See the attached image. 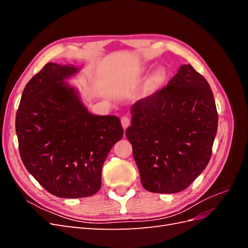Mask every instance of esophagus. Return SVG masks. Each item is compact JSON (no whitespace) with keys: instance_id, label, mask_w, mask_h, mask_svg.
<instances>
[{"instance_id":"1","label":"esophagus","mask_w":248,"mask_h":248,"mask_svg":"<svg viewBox=\"0 0 248 248\" xmlns=\"http://www.w3.org/2000/svg\"><path fill=\"white\" fill-rule=\"evenodd\" d=\"M121 123H122L123 128H124V129H126L127 127H128V126H129V124H130V119H129L128 117L124 116V117H122V119H121Z\"/></svg>"}]
</instances>
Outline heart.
<instances>
[{
  "label": "heart",
  "instance_id": "heart-1",
  "mask_svg": "<svg viewBox=\"0 0 248 248\" xmlns=\"http://www.w3.org/2000/svg\"><path fill=\"white\" fill-rule=\"evenodd\" d=\"M147 71V67H144V68H141L140 73L142 74ZM168 78V73L167 70L163 68V67H158V68H156L151 76H150L148 82H147V88L149 91H154L157 88H159L164 81H166Z\"/></svg>",
  "mask_w": 248,
  "mask_h": 248
}]
</instances>
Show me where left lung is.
Masks as SVG:
<instances>
[{
  "instance_id": "8db88e82",
  "label": "left lung",
  "mask_w": 248,
  "mask_h": 248,
  "mask_svg": "<svg viewBox=\"0 0 248 248\" xmlns=\"http://www.w3.org/2000/svg\"><path fill=\"white\" fill-rule=\"evenodd\" d=\"M126 138L148 191L176 193L205 170L217 132L215 100L208 81L190 64L167 87L131 107Z\"/></svg>"
}]
</instances>
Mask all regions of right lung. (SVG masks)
Instances as JSON below:
<instances>
[{
  "instance_id": "right-lung-1",
  "label": "right lung",
  "mask_w": 248,
  "mask_h": 248,
  "mask_svg": "<svg viewBox=\"0 0 248 248\" xmlns=\"http://www.w3.org/2000/svg\"><path fill=\"white\" fill-rule=\"evenodd\" d=\"M78 70L47 63L27 84L16 119L26 169L48 192L64 199L100 189L103 163L123 137L118 117L91 114L66 81Z\"/></svg>"
}]
</instances>
